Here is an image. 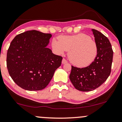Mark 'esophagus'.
Instances as JSON below:
<instances>
[{
    "mask_svg": "<svg viewBox=\"0 0 122 122\" xmlns=\"http://www.w3.org/2000/svg\"><path fill=\"white\" fill-rule=\"evenodd\" d=\"M62 64H66V63H67V61H66V59H64V58H63V59H62Z\"/></svg>",
    "mask_w": 122,
    "mask_h": 122,
    "instance_id": "34e87169",
    "label": "esophagus"
}]
</instances>
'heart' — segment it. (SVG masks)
<instances>
[{
    "instance_id": "1",
    "label": "heart",
    "mask_w": 122,
    "mask_h": 122,
    "mask_svg": "<svg viewBox=\"0 0 122 122\" xmlns=\"http://www.w3.org/2000/svg\"><path fill=\"white\" fill-rule=\"evenodd\" d=\"M59 40L54 39L52 47L58 54L69 51L68 58L73 64L78 67H85L95 61L98 47L90 36L78 34L72 36H62Z\"/></svg>"
}]
</instances>
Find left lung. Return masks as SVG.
<instances>
[{
	"mask_svg": "<svg viewBox=\"0 0 122 122\" xmlns=\"http://www.w3.org/2000/svg\"><path fill=\"white\" fill-rule=\"evenodd\" d=\"M98 47L97 56L90 66L77 68L72 66L69 79L74 87L81 91H90L100 86L111 72L113 51L109 39L97 30L92 29Z\"/></svg>",
	"mask_w": 122,
	"mask_h": 122,
	"instance_id": "left-lung-1",
	"label": "left lung"
}]
</instances>
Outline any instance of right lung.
Instances as JSON below:
<instances>
[{"label":"right lung","mask_w":122,"mask_h":122,"mask_svg":"<svg viewBox=\"0 0 122 122\" xmlns=\"http://www.w3.org/2000/svg\"><path fill=\"white\" fill-rule=\"evenodd\" d=\"M52 35L36 30L17 35L7 55L9 74L16 84L28 91L45 88L61 65L63 58L46 47Z\"/></svg>","instance_id":"obj_1"}]
</instances>
